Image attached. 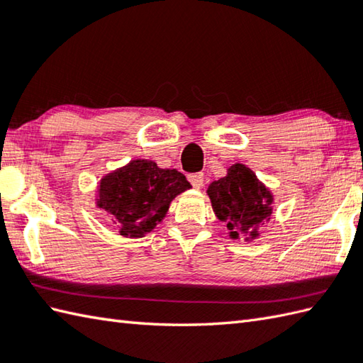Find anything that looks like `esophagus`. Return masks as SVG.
I'll list each match as a JSON object with an SVG mask.
<instances>
[{
	"label": "esophagus",
	"instance_id": "34e87169",
	"mask_svg": "<svg viewBox=\"0 0 363 363\" xmlns=\"http://www.w3.org/2000/svg\"><path fill=\"white\" fill-rule=\"evenodd\" d=\"M189 181L191 186L195 189H201L203 184H204V174L203 173H194V174H189Z\"/></svg>",
	"mask_w": 363,
	"mask_h": 363
}]
</instances>
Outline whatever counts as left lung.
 <instances>
[{
  "label": "left lung",
  "mask_w": 363,
  "mask_h": 363,
  "mask_svg": "<svg viewBox=\"0 0 363 363\" xmlns=\"http://www.w3.org/2000/svg\"><path fill=\"white\" fill-rule=\"evenodd\" d=\"M213 212L225 221L229 235L246 240L259 235V228L269 220L273 212V195L248 167L235 164L228 174L213 181L207 189Z\"/></svg>",
  "instance_id": "left-lung-1"
}]
</instances>
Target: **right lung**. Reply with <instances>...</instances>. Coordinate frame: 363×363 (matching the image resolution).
Returning <instances> with one entry per match:
<instances>
[{
  "mask_svg": "<svg viewBox=\"0 0 363 363\" xmlns=\"http://www.w3.org/2000/svg\"><path fill=\"white\" fill-rule=\"evenodd\" d=\"M190 187L186 176L176 169L135 159L103 177L96 204L117 223L120 235L138 238L151 233L165 217L174 196Z\"/></svg>",
  "mask_w": 363,
  "mask_h": 363,
  "instance_id": "obj_1",
  "label": "right lung"
}]
</instances>
